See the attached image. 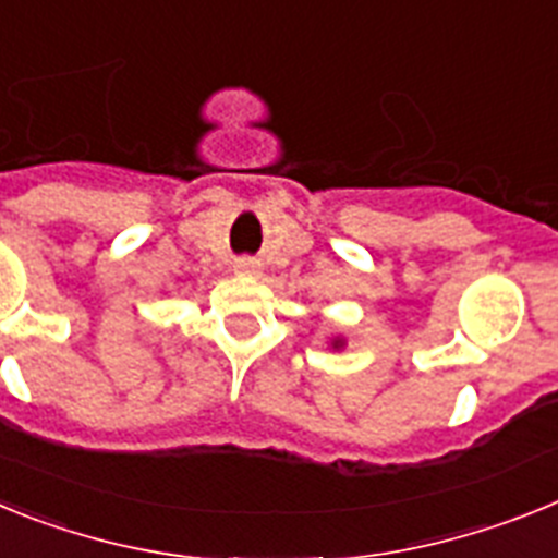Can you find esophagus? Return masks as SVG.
Returning <instances> with one entry per match:
<instances>
[{"label": "esophagus", "instance_id": "esophagus-1", "mask_svg": "<svg viewBox=\"0 0 558 558\" xmlns=\"http://www.w3.org/2000/svg\"><path fill=\"white\" fill-rule=\"evenodd\" d=\"M234 270L243 276H256L259 274V259H254V256H240V259H234Z\"/></svg>", "mask_w": 558, "mask_h": 558}]
</instances>
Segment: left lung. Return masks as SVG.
Segmentation results:
<instances>
[{
  "instance_id": "1",
  "label": "left lung",
  "mask_w": 558,
  "mask_h": 558,
  "mask_svg": "<svg viewBox=\"0 0 558 558\" xmlns=\"http://www.w3.org/2000/svg\"><path fill=\"white\" fill-rule=\"evenodd\" d=\"M340 347H343V340L335 338V340H332V349H340Z\"/></svg>"
}]
</instances>
